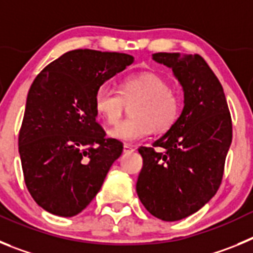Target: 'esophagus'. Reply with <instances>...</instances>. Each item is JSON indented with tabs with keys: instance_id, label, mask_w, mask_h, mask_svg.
<instances>
[{
	"instance_id": "34e87169",
	"label": "esophagus",
	"mask_w": 253,
	"mask_h": 253,
	"mask_svg": "<svg viewBox=\"0 0 253 253\" xmlns=\"http://www.w3.org/2000/svg\"><path fill=\"white\" fill-rule=\"evenodd\" d=\"M123 151H124V153H130V152L134 151V148L130 146V144H124V147H123Z\"/></svg>"
}]
</instances>
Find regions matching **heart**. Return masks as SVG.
Wrapping results in <instances>:
<instances>
[{
    "mask_svg": "<svg viewBox=\"0 0 253 253\" xmlns=\"http://www.w3.org/2000/svg\"><path fill=\"white\" fill-rule=\"evenodd\" d=\"M133 105L131 119L120 123L109 131L120 142H137L153 131L163 133L175 124L180 100L169 90V82L153 72H143L125 78L120 92L102 84L95 93V107L107 124H116L124 113L125 104Z\"/></svg>",
    "mask_w": 253,
    "mask_h": 253,
    "instance_id": "b5f03b06",
    "label": "heart"
}]
</instances>
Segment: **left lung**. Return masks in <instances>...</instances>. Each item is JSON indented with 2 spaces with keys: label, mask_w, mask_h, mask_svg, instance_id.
<instances>
[{
  "label": "left lung",
  "mask_w": 253,
  "mask_h": 253,
  "mask_svg": "<svg viewBox=\"0 0 253 253\" xmlns=\"http://www.w3.org/2000/svg\"><path fill=\"white\" fill-rule=\"evenodd\" d=\"M184 91V109L153 147H140L143 167L137 194L147 210L165 222L202 209L218 191L232 143V120L223 87L199 54L156 53Z\"/></svg>",
  "instance_id": "left-lung-1"
}]
</instances>
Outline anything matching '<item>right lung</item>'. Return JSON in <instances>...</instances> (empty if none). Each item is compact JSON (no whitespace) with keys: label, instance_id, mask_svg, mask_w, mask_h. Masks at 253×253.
Here are the masks:
<instances>
[{"label":"right lung","instance_id":"add662e5","mask_svg":"<svg viewBox=\"0 0 253 253\" xmlns=\"http://www.w3.org/2000/svg\"><path fill=\"white\" fill-rule=\"evenodd\" d=\"M134 62L124 53L77 49L37 76L26 99L19 153L29 193L58 216H75L101 189L123 143L105 138L95 93Z\"/></svg>","mask_w":253,"mask_h":253}]
</instances>
